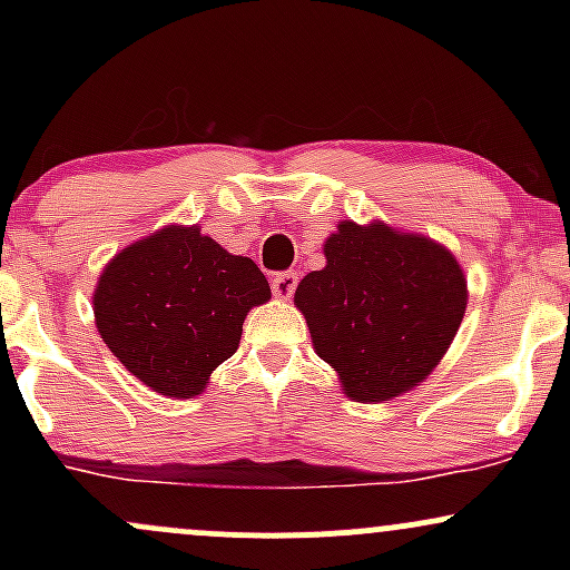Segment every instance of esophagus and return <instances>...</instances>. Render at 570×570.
<instances>
[{
    "mask_svg": "<svg viewBox=\"0 0 570 570\" xmlns=\"http://www.w3.org/2000/svg\"><path fill=\"white\" fill-rule=\"evenodd\" d=\"M271 284H273V294H276V297L289 299L294 289H297V273H292V271L276 273V276L271 278Z\"/></svg>",
    "mask_w": 570,
    "mask_h": 570,
    "instance_id": "1",
    "label": "esophagus"
}]
</instances>
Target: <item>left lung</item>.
<instances>
[{"mask_svg": "<svg viewBox=\"0 0 570 570\" xmlns=\"http://www.w3.org/2000/svg\"><path fill=\"white\" fill-rule=\"evenodd\" d=\"M326 265L299 281L313 348L356 402H389L421 385L466 313V278L448 248L383 222H340Z\"/></svg>", "mask_w": 570, "mask_h": 570, "instance_id": "1", "label": "left lung"}]
</instances>
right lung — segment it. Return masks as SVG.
Returning a JSON list of instances; mask_svg holds the SVG:
<instances>
[{
    "mask_svg": "<svg viewBox=\"0 0 570 570\" xmlns=\"http://www.w3.org/2000/svg\"><path fill=\"white\" fill-rule=\"evenodd\" d=\"M271 299L265 273L198 225H168L104 267L98 335L130 375L163 396L193 399L238 351L244 318Z\"/></svg>",
    "mask_w": 570,
    "mask_h": 570,
    "instance_id": "obj_1",
    "label": "right lung"
}]
</instances>
